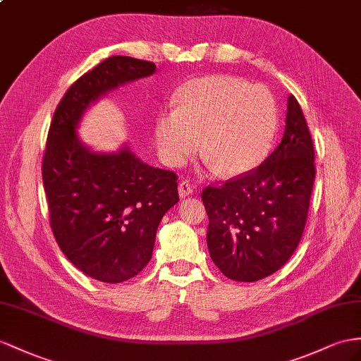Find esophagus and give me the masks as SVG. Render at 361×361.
<instances>
[{
  "instance_id": "obj_1",
  "label": "esophagus",
  "mask_w": 361,
  "mask_h": 361,
  "mask_svg": "<svg viewBox=\"0 0 361 361\" xmlns=\"http://www.w3.org/2000/svg\"><path fill=\"white\" fill-rule=\"evenodd\" d=\"M178 192H180V197H188V195H190V193L193 192L192 184H190L188 180L180 181V184H178Z\"/></svg>"
}]
</instances>
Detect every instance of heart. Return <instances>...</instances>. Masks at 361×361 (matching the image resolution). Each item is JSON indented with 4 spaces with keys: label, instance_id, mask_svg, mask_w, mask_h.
<instances>
[{
    "label": "heart",
    "instance_id": "1",
    "mask_svg": "<svg viewBox=\"0 0 361 361\" xmlns=\"http://www.w3.org/2000/svg\"><path fill=\"white\" fill-rule=\"evenodd\" d=\"M277 128L271 92L262 85L228 75L189 80L175 96V109L155 122L163 157L181 164L197 152L219 175L236 177L259 166L269 154Z\"/></svg>",
    "mask_w": 361,
    "mask_h": 361
}]
</instances>
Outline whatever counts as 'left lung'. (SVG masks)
I'll list each match as a JSON object with an SVG mask.
<instances>
[{"label":"left lung","mask_w":361,"mask_h":361,"mask_svg":"<svg viewBox=\"0 0 361 361\" xmlns=\"http://www.w3.org/2000/svg\"><path fill=\"white\" fill-rule=\"evenodd\" d=\"M316 178L314 146L302 108L288 97L279 146L250 172L209 184L201 200L209 216L212 261L232 281L276 273L298 248Z\"/></svg>","instance_id":"left-lung-1"}]
</instances>
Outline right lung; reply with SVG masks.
<instances>
[{
  "label": "right lung",
  "mask_w": 361,
  "mask_h": 361,
  "mask_svg": "<svg viewBox=\"0 0 361 361\" xmlns=\"http://www.w3.org/2000/svg\"><path fill=\"white\" fill-rule=\"evenodd\" d=\"M154 71L149 61L111 56L82 75L54 109L42 157L56 243L79 271L105 283L131 279L151 261L160 221L180 201L178 177L140 161L128 147L91 152L75 129L92 100Z\"/></svg>",
  "instance_id": "obj_1"
}]
</instances>
